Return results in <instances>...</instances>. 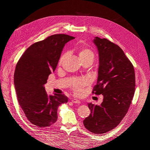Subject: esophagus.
I'll return each mask as SVG.
<instances>
[{
	"mask_svg": "<svg viewBox=\"0 0 150 150\" xmlns=\"http://www.w3.org/2000/svg\"><path fill=\"white\" fill-rule=\"evenodd\" d=\"M71 101L72 103H75V104H80L81 103V101L79 100H78V99H72Z\"/></svg>",
	"mask_w": 150,
	"mask_h": 150,
	"instance_id": "1",
	"label": "esophagus"
}]
</instances>
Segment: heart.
I'll use <instances>...</instances> for the list:
<instances>
[{
  "label": "heart",
  "mask_w": 150,
  "mask_h": 150,
  "mask_svg": "<svg viewBox=\"0 0 150 150\" xmlns=\"http://www.w3.org/2000/svg\"><path fill=\"white\" fill-rule=\"evenodd\" d=\"M78 55L79 59L81 61H83L85 60L88 59H92L94 60L95 55L94 52L91 49L86 47H82L80 48L78 51ZM67 56V53L63 54L59 59V64L61 65L62 64L63 61H64ZM88 81L86 79H79L76 80L72 85V89L74 91V93L76 95H80L83 93V88L84 86L86 84H88Z\"/></svg>",
  "instance_id": "heart-1"
}]
</instances>
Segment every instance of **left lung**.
<instances>
[{
  "label": "left lung",
  "mask_w": 150,
  "mask_h": 150,
  "mask_svg": "<svg viewBox=\"0 0 150 150\" xmlns=\"http://www.w3.org/2000/svg\"><path fill=\"white\" fill-rule=\"evenodd\" d=\"M99 54L98 76L93 93L103 96L101 105L88 103L91 113L83 121L85 128L94 134L114 129L128 112L135 90L132 63L117 45L106 39L93 40Z\"/></svg>",
  "instance_id": "8db88e82"
}]
</instances>
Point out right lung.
Segmentation results:
<instances>
[{"label":"right lung","instance_id":"add662e5","mask_svg":"<svg viewBox=\"0 0 150 150\" xmlns=\"http://www.w3.org/2000/svg\"><path fill=\"white\" fill-rule=\"evenodd\" d=\"M75 38L54 34L25 50L16 67L13 82L17 100L28 120L39 127H48L57 120V109L66 103L64 94L48 96L44 88L55 71L65 44Z\"/></svg>","mask_w":150,"mask_h":150}]
</instances>
